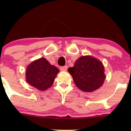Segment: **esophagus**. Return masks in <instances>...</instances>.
Instances as JSON below:
<instances>
[{
  "label": "esophagus",
  "mask_w": 131,
  "mask_h": 131,
  "mask_svg": "<svg viewBox=\"0 0 131 131\" xmlns=\"http://www.w3.org/2000/svg\"><path fill=\"white\" fill-rule=\"evenodd\" d=\"M67 69H68V67H67V66H64V67H60V70L61 71H63V72H66V71L67 70Z\"/></svg>",
  "instance_id": "34e87169"
}]
</instances>
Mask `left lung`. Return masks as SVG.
Listing matches in <instances>:
<instances>
[{
  "label": "left lung",
  "mask_w": 131,
  "mask_h": 131,
  "mask_svg": "<svg viewBox=\"0 0 131 131\" xmlns=\"http://www.w3.org/2000/svg\"><path fill=\"white\" fill-rule=\"evenodd\" d=\"M76 86L84 92L99 89L105 80L104 67L98 59L90 56H83L68 68Z\"/></svg>",
  "instance_id": "1"
}]
</instances>
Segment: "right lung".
Masks as SVG:
<instances>
[{"label":"right lung","mask_w":131,"mask_h":131,"mask_svg":"<svg viewBox=\"0 0 131 131\" xmlns=\"http://www.w3.org/2000/svg\"><path fill=\"white\" fill-rule=\"evenodd\" d=\"M59 70L51 65L46 58L34 61L26 70V80L30 85L40 91L52 86Z\"/></svg>","instance_id":"right-lung-1"}]
</instances>
